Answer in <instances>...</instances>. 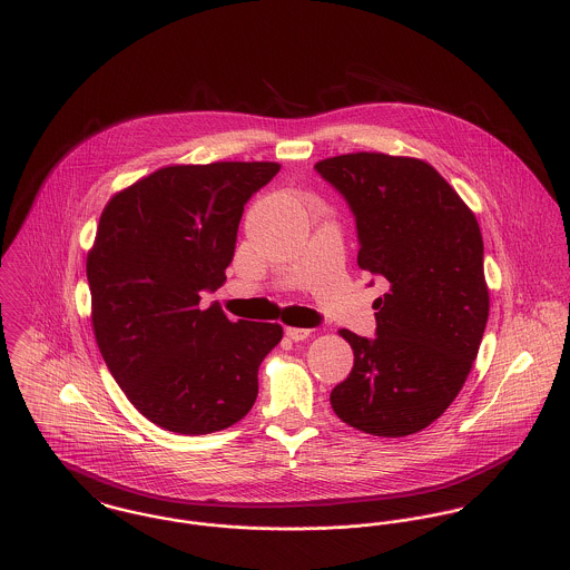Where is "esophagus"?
Returning <instances> with one entry per match:
<instances>
[{
  "mask_svg": "<svg viewBox=\"0 0 570 570\" xmlns=\"http://www.w3.org/2000/svg\"><path fill=\"white\" fill-rule=\"evenodd\" d=\"M286 337L293 340V342H304V340L311 337V331L308 328H293V326H288L286 328Z\"/></svg>",
  "mask_w": 570,
  "mask_h": 570,
  "instance_id": "obj_1",
  "label": "esophagus"
}]
</instances>
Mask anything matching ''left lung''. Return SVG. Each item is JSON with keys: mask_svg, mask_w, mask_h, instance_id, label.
<instances>
[{"mask_svg": "<svg viewBox=\"0 0 570 570\" xmlns=\"http://www.w3.org/2000/svg\"><path fill=\"white\" fill-rule=\"evenodd\" d=\"M315 167L356 218L358 268L390 284L372 304L376 340L340 331L354 365L331 405L358 432L416 434L454 403L482 342L489 286L478 220L421 158L356 151Z\"/></svg>", "mask_w": 570, "mask_h": 570, "instance_id": "1", "label": "left lung"}]
</instances>
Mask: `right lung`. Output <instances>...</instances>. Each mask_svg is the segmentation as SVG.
<instances>
[{"label":"right lung","mask_w":570,"mask_h":570,"mask_svg":"<svg viewBox=\"0 0 570 570\" xmlns=\"http://www.w3.org/2000/svg\"><path fill=\"white\" fill-rule=\"evenodd\" d=\"M279 163L167 165L106 205L88 250L92 331L116 383L154 425L185 436L227 430L257 399L279 324L200 308L227 282L246 200Z\"/></svg>","instance_id":"obj_1"}]
</instances>
